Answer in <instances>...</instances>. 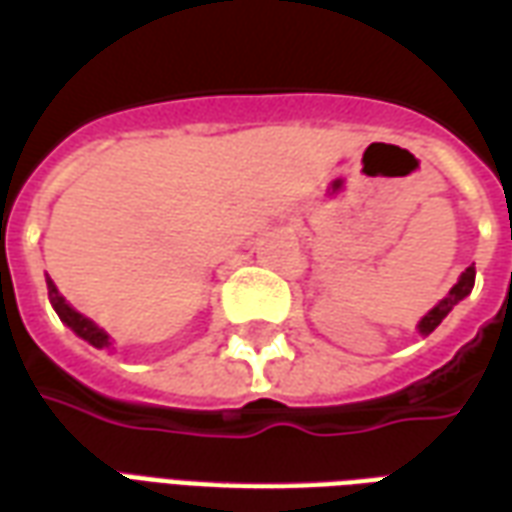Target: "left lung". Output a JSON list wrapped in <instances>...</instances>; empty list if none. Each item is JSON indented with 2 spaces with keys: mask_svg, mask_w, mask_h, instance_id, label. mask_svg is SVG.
Returning <instances> with one entry per match:
<instances>
[{
  "mask_svg": "<svg viewBox=\"0 0 512 512\" xmlns=\"http://www.w3.org/2000/svg\"><path fill=\"white\" fill-rule=\"evenodd\" d=\"M472 288H474V266H469L466 271H463L461 277H458V282L452 285L450 293H447V296H444V299H441L439 304H436V307H433V310H430L428 315H425V318L417 323L419 334H422V337H428V334L433 332V329H436V326H439V323L444 321L447 315H450L452 307L472 293Z\"/></svg>",
  "mask_w": 512,
  "mask_h": 512,
  "instance_id": "obj_1",
  "label": "left lung"
}]
</instances>
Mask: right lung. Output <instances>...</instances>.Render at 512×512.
Instances as JSON below:
<instances>
[{"instance_id": "1", "label": "right lung", "mask_w": 512, "mask_h": 512, "mask_svg": "<svg viewBox=\"0 0 512 512\" xmlns=\"http://www.w3.org/2000/svg\"><path fill=\"white\" fill-rule=\"evenodd\" d=\"M46 285H49L51 307H54V312L60 315V321L65 323L73 334H79L84 343H90L93 348H109V345H112V340H109V334H106L104 329H98L90 318H84L82 312H76L68 301L62 299L60 290H57V285H54L51 279H46Z\"/></svg>"}]
</instances>
